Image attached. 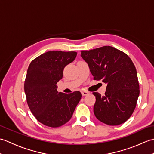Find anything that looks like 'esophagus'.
Listing matches in <instances>:
<instances>
[{"label":"esophagus","mask_w":154,"mask_h":154,"mask_svg":"<svg viewBox=\"0 0 154 154\" xmlns=\"http://www.w3.org/2000/svg\"><path fill=\"white\" fill-rule=\"evenodd\" d=\"M81 94H82L83 96H86V95H87V94H89V93L88 92V91H82V92H81Z\"/></svg>","instance_id":"obj_1"}]
</instances>
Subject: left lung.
I'll return each instance as SVG.
<instances>
[{
    "mask_svg": "<svg viewBox=\"0 0 154 154\" xmlns=\"http://www.w3.org/2000/svg\"><path fill=\"white\" fill-rule=\"evenodd\" d=\"M81 56L89 65L94 80L107 84L104 96L93 93L97 119L110 126L125 122L134 110L140 94L136 69L131 59L109 45L83 50Z\"/></svg>",
    "mask_w": 154,
    "mask_h": 154,
    "instance_id": "left-lung-1",
    "label": "left lung"
}]
</instances>
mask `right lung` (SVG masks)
Masks as SVG:
<instances>
[{
	"label": "right lung",
	"mask_w": 154,
	"mask_h": 154,
	"mask_svg": "<svg viewBox=\"0 0 154 154\" xmlns=\"http://www.w3.org/2000/svg\"><path fill=\"white\" fill-rule=\"evenodd\" d=\"M75 51H50L32 60L24 81L28 105L39 122L57 128L67 123L81 99L79 91L58 92L57 83L65 67L73 61Z\"/></svg>",
	"instance_id": "right-lung-1"
}]
</instances>
